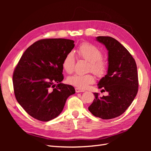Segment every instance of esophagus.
<instances>
[{
	"label": "esophagus",
	"mask_w": 151,
	"mask_h": 151,
	"mask_svg": "<svg viewBox=\"0 0 151 151\" xmlns=\"http://www.w3.org/2000/svg\"><path fill=\"white\" fill-rule=\"evenodd\" d=\"M75 89H76V93H81V92H84V91H85L84 89H82L79 88H76Z\"/></svg>",
	"instance_id": "esophagus-1"
}]
</instances>
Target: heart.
<instances>
[{
  "label": "heart",
  "instance_id": "b5f03b06",
  "mask_svg": "<svg viewBox=\"0 0 151 151\" xmlns=\"http://www.w3.org/2000/svg\"><path fill=\"white\" fill-rule=\"evenodd\" d=\"M80 57L90 62L89 70L98 77H102L106 74L108 64L102 58L103 53L97 47L89 43H83L77 49ZM76 58L73 52H68L63 58L62 67L68 74L74 71ZM68 83L81 89L86 88L89 84L94 83L95 77L91 74H74L68 77Z\"/></svg>",
  "mask_w": 151,
  "mask_h": 151
}]
</instances>
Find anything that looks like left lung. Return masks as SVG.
Listing matches in <instances>:
<instances>
[{
  "instance_id": "8db88e82",
  "label": "left lung",
  "mask_w": 151,
  "mask_h": 151,
  "mask_svg": "<svg viewBox=\"0 0 151 151\" xmlns=\"http://www.w3.org/2000/svg\"><path fill=\"white\" fill-rule=\"evenodd\" d=\"M96 40L108 51L107 74L99 81L98 86L108 95L95 99L88 108L93 115L103 120L120 116L134 101L138 92V74L135 61L129 52L110 36H98Z\"/></svg>"
}]
</instances>
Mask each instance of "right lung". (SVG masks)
<instances>
[{
	"label": "right lung",
	"instance_id": "obj_1",
	"mask_svg": "<svg viewBox=\"0 0 151 151\" xmlns=\"http://www.w3.org/2000/svg\"><path fill=\"white\" fill-rule=\"evenodd\" d=\"M74 43L63 38L40 40L26 49L17 63L12 76L16 98L36 120L48 122L57 117L67 99L76 93L72 86L61 83L62 62Z\"/></svg>",
	"mask_w": 151,
	"mask_h": 151
}]
</instances>
